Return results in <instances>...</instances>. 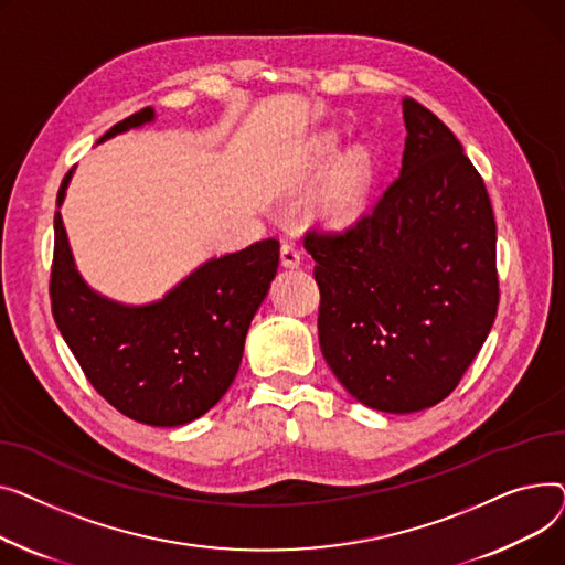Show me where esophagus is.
Here are the masks:
<instances>
[{
  "label": "esophagus",
  "instance_id": "esophagus-1",
  "mask_svg": "<svg viewBox=\"0 0 565 565\" xmlns=\"http://www.w3.org/2000/svg\"><path fill=\"white\" fill-rule=\"evenodd\" d=\"M280 259H282L285 267L294 269V267H298V264H301V250H298V246L294 242H282Z\"/></svg>",
  "mask_w": 565,
  "mask_h": 565
}]
</instances>
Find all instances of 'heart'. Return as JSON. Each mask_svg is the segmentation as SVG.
Instances as JSON below:
<instances>
[{"instance_id":"b5f03b06","label":"heart","mask_w":565,"mask_h":565,"mask_svg":"<svg viewBox=\"0 0 565 565\" xmlns=\"http://www.w3.org/2000/svg\"><path fill=\"white\" fill-rule=\"evenodd\" d=\"M333 154H335L333 146H323L321 154L312 163V169H323V166L333 159ZM370 180H372V161L367 152L358 150L349 154V159L335 173L333 182H330V189L323 201V214L333 223L353 221L362 212L364 201H367Z\"/></svg>"}]
</instances>
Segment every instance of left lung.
I'll return each mask as SVG.
<instances>
[{"label":"left lung","mask_w":565,"mask_h":565,"mask_svg":"<svg viewBox=\"0 0 565 565\" xmlns=\"http://www.w3.org/2000/svg\"><path fill=\"white\" fill-rule=\"evenodd\" d=\"M406 148L370 212L303 246L319 285V347L364 406L440 404L483 347L497 306V225L483 178L454 131L404 97Z\"/></svg>","instance_id":"1"}]
</instances>
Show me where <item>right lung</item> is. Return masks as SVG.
Listing matches in <instances>:
<instances>
[{
    "label": "right lung",
    "instance_id": "obj_1",
    "mask_svg": "<svg viewBox=\"0 0 565 565\" xmlns=\"http://www.w3.org/2000/svg\"><path fill=\"white\" fill-rule=\"evenodd\" d=\"M154 118L150 107L116 122L105 141ZM65 173L56 207H61ZM280 242L264 239L214 257L161 301L129 308L79 278L68 237L54 214L52 315L97 394L150 426H180L205 415L235 381L250 319L278 271Z\"/></svg>",
    "mask_w": 565,
    "mask_h": 565
}]
</instances>
